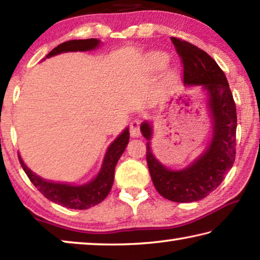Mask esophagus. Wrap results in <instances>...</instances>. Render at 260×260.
Wrapping results in <instances>:
<instances>
[{"instance_id":"34e87169","label":"esophagus","mask_w":260,"mask_h":260,"mask_svg":"<svg viewBox=\"0 0 260 260\" xmlns=\"http://www.w3.org/2000/svg\"><path fill=\"white\" fill-rule=\"evenodd\" d=\"M131 135L133 136V138H139L141 135L140 120H133L131 122Z\"/></svg>"}]
</instances>
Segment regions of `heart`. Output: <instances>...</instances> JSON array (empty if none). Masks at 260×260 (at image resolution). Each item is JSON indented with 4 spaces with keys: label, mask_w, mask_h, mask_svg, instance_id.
<instances>
[{
    "label": "heart",
    "mask_w": 260,
    "mask_h": 260,
    "mask_svg": "<svg viewBox=\"0 0 260 260\" xmlns=\"http://www.w3.org/2000/svg\"><path fill=\"white\" fill-rule=\"evenodd\" d=\"M150 61H151L153 68H155L156 70H160L162 68H165V65L169 63V56L160 51L153 52V54L150 55ZM175 79H177V77H175V73L170 72L169 74H167L166 79H165L166 85L167 86L173 85V83L175 82Z\"/></svg>",
    "instance_id": "b5f03b06"
}]
</instances>
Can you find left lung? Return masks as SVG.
Listing matches in <instances>:
<instances>
[{
	"mask_svg": "<svg viewBox=\"0 0 260 260\" xmlns=\"http://www.w3.org/2000/svg\"><path fill=\"white\" fill-rule=\"evenodd\" d=\"M183 64L186 86H202L208 95V105L213 128L212 139L203 155L180 171L169 170L151 151L152 127L141 124L148 140L147 162L153 186L166 200L190 203L204 199L222 182L232 169L236 155V105L227 78L210 55L199 47L178 38H171Z\"/></svg>",
	"mask_w": 260,
	"mask_h": 260,
	"instance_id": "1",
	"label": "left lung"
}]
</instances>
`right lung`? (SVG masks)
Listing matches in <instances>:
<instances>
[{
    "label": "right lung",
    "mask_w": 260,
    "mask_h": 260,
    "mask_svg": "<svg viewBox=\"0 0 260 260\" xmlns=\"http://www.w3.org/2000/svg\"><path fill=\"white\" fill-rule=\"evenodd\" d=\"M100 46V40L98 39H86V40H71L68 42L60 43L59 46L54 48L47 58L51 56L61 54L68 51H88L94 50ZM129 141L128 127L118 136V138L110 144L107 153L104 156L102 167L100 173L90 182L81 184V186H72L70 183H57L47 181L39 175L32 172L27 166L24 164L23 159L19 156L18 158L20 165L27 174L35 188L40 191L43 196L56 204L65 206L68 209L86 210L91 206L100 204L105 197L108 196L113 184L114 169L118 160H119L122 152L125 151L127 143Z\"/></svg>",
    "instance_id": "right-lung-1"
}]
</instances>
